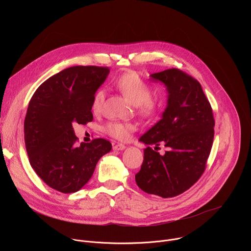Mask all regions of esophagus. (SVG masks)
Wrapping results in <instances>:
<instances>
[{"label":"esophagus","mask_w":251,"mask_h":251,"mask_svg":"<svg viewBox=\"0 0 251 251\" xmlns=\"http://www.w3.org/2000/svg\"><path fill=\"white\" fill-rule=\"evenodd\" d=\"M125 148H126L125 145L121 144V143H118V144L113 145V150H115V151H121V150H124Z\"/></svg>","instance_id":"obj_1"}]
</instances>
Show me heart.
I'll list each match as a JSON object with an SVG mask.
<instances>
[{"instance_id": "b5f03b06", "label": "heart", "mask_w": 251, "mask_h": 251, "mask_svg": "<svg viewBox=\"0 0 251 251\" xmlns=\"http://www.w3.org/2000/svg\"><path fill=\"white\" fill-rule=\"evenodd\" d=\"M115 87L134 105L139 113L145 116H151L158 111L159 103L152 98V88L148 83L143 80L138 74L129 71L120 75L115 81ZM105 100V91L99 89L95 92L91 108L94 113H99ZM134 130V125L131 123L113 121L107 123L104 126V131L109 136L118 140H128L131 132Z\"/></svg>"}]
</instances>
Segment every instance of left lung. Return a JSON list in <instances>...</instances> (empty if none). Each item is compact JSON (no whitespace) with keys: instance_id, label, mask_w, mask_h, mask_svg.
Returning a JSON list of instances; mask_svg holds the SVG:
<instances>
[{"instance_id":"left-lung-1","label":"left lung","mask_w":251,"mask_h":251,"mask_svg":"<svg viewBox=\"0 0 251 251\" xmlns=\"http://www.w3.org/2000/svg\"><path fill=\"white\" fill-rule=\"evenodd\" d=\"M150 77L165 84L168 103L161 120L140 138L148 147L135 180L147 194L173 198L189 190L204 172L214 119L200 82L191 75L171 68ZM160 144L169 149L164 155L150 147Z\"/></svg>"}]
</instances>
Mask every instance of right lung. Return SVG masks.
Instances as JSON below:
<instances>
[{"label":"right lung","mask_w":251,"mask_h":251,"mask_svg":"<svg viewBox=\"0 0 251 251\" xmlns=\"http://www.w3.org/2000/svg\"><path fill=\"white\" fill-rule=\"evenodd\" d=\"M108 75V67L65 68L42 83L28 103L24 131L29 164L60 193L79 191L99 159L111 151V143L102 138L77 146L73 126L93 120L92 98Z\"/></svg>","instance_id":"1"}]
</instances>
